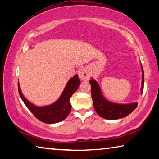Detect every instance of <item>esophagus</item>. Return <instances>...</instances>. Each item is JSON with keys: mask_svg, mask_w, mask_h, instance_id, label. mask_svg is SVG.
Returning <instances> with one entry per match:
<instances>
[{"mask_svg": "<svg viewBox=\"0 0 159 159\" xmlns=\"http://www.w3.org/2000/svg\"><path fill=\"white\" fill-rule=\"evenodd\" d=\"M79 76L80 80H88L89 79L90 74L88 72L87 68H82L79 70Z\"/></svg>", "mask_w": 159, "mask_h": 159, "instance_id": "1", "label": "esophagus"}]
</instances>
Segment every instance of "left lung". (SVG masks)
<instances>
[{
  "label": "left lung",
  "mask_w": 159,
  "mask_h": 159,
  "mask_svg": "<svg viewBox=\"0 0 159 159\" xmlns=\"http://www.w3.org/2000/svg\"><path fill=\"white\" fill-rule=\"evenodd\" d=\"M142 79L141 92L143 93L144 89V71L142 66ZM90 83L91 85V94L93 101V106L98 114L102 118L109 120H116L118 118H124L133 112L137 107L138 103L130 104H117L114 102H109L104 98L102 93V91L99 84L95 80L90 79Z\"/></svg>",
  "instance_id": "8db88e82"
}]
</instances>
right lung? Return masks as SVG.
I'll list each match as a JSON object with an SVG mask.
<instances>
[{
  "label": "right lung",
  "instance_id": "add662e5",
  "mask_svg": "<svg viewBox=\"0 0 159 159\" xmlns=\"http://www.w3.org/2000/svg\"><path fill=\"white\" fill-rule=\"evenodd\" d=\"M80 83V81L78 75H75L67 83L60 98L53 104L44 107H37L29 102L21 93L19 81L18 91L24 103L37 119L43 123L52 124L62 121L68 116L71 109L70 98L79 88Z\"/></svg>",
  "mask_w": 159,
  "mask_h": 159
}]
</instances>
